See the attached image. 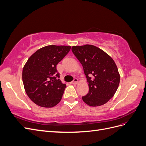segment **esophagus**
Here are the masks:
<instances>
[{
  "instance_id": "1",
  "label": "esophagus",
  "mask_w": 146,
  "mask_h": 146,
  "mask_svg": "<svg viewBox=\"0 0 146 146\" xmlns=\"http://www.w3.org/2000/svg\"><path fill=\"white\" fill-rule=\"evenodd\" d=\"M78 79L77 78H74V80L72 82H70V83L73 84V85H76V84L78 83Z\"/></svg>"
}]
</instances>
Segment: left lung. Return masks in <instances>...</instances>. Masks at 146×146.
Returning <instances> with one entry per match:
<instances>
[{"label":"left lung","instance_id":"obj_1","mask_svg":"<svg viewBox=\"0 0 146 146\" xmlns=\"http://www.w3.org/2000/svg\"><path fill=\"white\" fill-rule=\"evenodd\" d=\"M72 51L83 66L89 86V92L82 97L84 102L91 107L108 102L120 82V75L113 58L93 45L72 46Z\"/></svg>","mask_w":146,"mask_h":146}]
</instances>
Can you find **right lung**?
Wrapping results in <instances>:
<instances>
[{
    "label": "right lung",
    "instance_id": "obj_1",
    "mask_svg": "<svg viewBox=\"0 0 146 146\" xmlns=\"http://www.w3.org/2000/svg\"><path fill=\"white\" fill-rule=\"evenodd\" d=\"M70 47H43L31 55L25 64L23 81L25 92L39 107L52 108L61 101L66 86L58 79L56 65L68 54Z\"/></svg>",
    "mask_w": 146,
    "mask_h": 146
}]
</instances>
